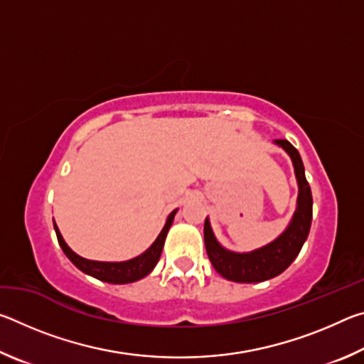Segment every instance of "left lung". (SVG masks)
Instances as JSON below:
<instances>
[{
	"mask_svg": "<svg viewBox=\"0 0 364 364\" xmlns=\"http://www.w3.org/2000/svg\"><path fill=\"white\" fill-rule=\"evenodd\" d=\"M276 144L284 149L292 160L295 178L299 184L297 208H295L291 223L278 239L245 254L231 252L221 245L212 231L210 221L205 218L204 241L207 255L210 258L213 268L223 276L225 279L234 282H262L274 278L289 268L297 258L301 245L306 241L310 232L313 217V197L311 189L305 178L304 162L299 151L286 139H276Z\"/></svg>",
	"mask_w": 364,
	"mask_h": 364,
	"instance_id": "obj_1",
	"label": "left lung"
}]
</instances>
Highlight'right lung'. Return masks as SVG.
I'll use <instances>...</instances> for the list:
<instances>
[{
	"mask_svg": "<svg viewBox=\"0 0 364 364\" xmlns=\"http://www.w3.org/2000/svg\"><path fill=\"white\" fill-rule=\"evenodd\" d=\"M176 212L178 208L168 215L167 221H165L164 230L160 231V234L157 236L156 241L152 242L151 247L146 252H143L141 255L127 262H96V260H88V258L80 257L65 244L63 234H60L56 223H54V231H56L60 249L64 250L67 258H69V260L75 264L80 271H83V273L93 276V278L100 281L110 282V284H128V282H134V281H139L141 278H144V276L149 274L154 269V267H156L160 258V254H162L165 237H167L170 226L173 223Z\"/></svg>",
	"mask_w": 364,
	"mask_h": 364,
	"instance_id": "1",
	"label": "right lung"
}]
</instances>
